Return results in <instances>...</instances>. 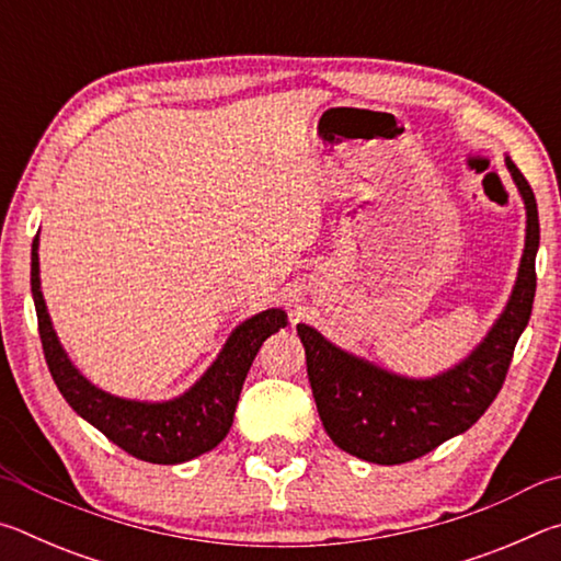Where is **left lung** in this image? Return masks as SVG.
Instances as JSON below:
<instances>
[{
	"mask_svg": "<svg viewBox=\"0 0 561 561\" xmlns=\"http://www.w3.org/2000/svg\"><path fill=\"white\" fill-rule=\"evenodd\" d=\"M505 165L525 201V252L507 307L460 364L433 378L398 376L331 344L314 327L297 324L319 417L329 438L348 455L376 465L421 458L478 423L505 383L517 339L535 304L539 247L535 193L510 156Z\"/></svg>",
	"mask_w": 561,
	"mask_h": 561,
	"instance_id": "obj_1",
	"label": "left lung"
}]
</instances>
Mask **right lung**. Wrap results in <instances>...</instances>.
Here are the masks:
<instances>
[{
	"mask_svg": "<svg viewBox=\"0 0 561 561\" xmlns=\"http://www.w3.org/2000/svg\"><path fill=\"white\" fill-rule=\"evenodd\" d=\"M32 297L46 366L66 403L133 458L156 465L193 460L225 440L254 356L264 341L287 327V314L282 309L260 311L232 331L201 381L173 401L148 403L101 391L66 356L42 294L39 234L32 244Z\"/></svg>",
	"mask_w": 561,
	"mask_h": 561,
	"instance_id": "1",
	"label": "right lung"
}]
</instances>
